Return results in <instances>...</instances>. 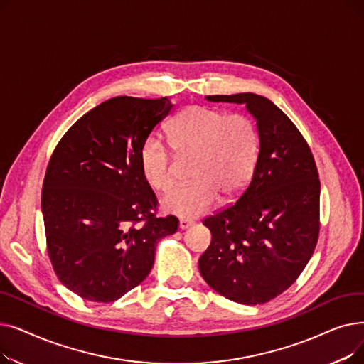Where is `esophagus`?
Returning <instances> with one entry per match:
<instances>
[{"mask_svg": "<svg viewBox=\"0 0 364 364\" xmlns=\"http://www.w3.org/2000/svg\"><path fill=\"white\" fill-rule=\"evenodd\" d=\"M178 225H180L181 230H186V228H188L190 225H193V221L192 220H187V218H181Z\"/></svg>", "mask_w": 364, "mask_h": 364, "instance_id": "esophagus-1", "label": "esophagus"}]
</instances>
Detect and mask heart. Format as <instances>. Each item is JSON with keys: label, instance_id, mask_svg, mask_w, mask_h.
I'll use <instances>...</instances> for the list:
<instances>
[{"label": "heart", "instance_id": "b5f03b06", "mask_svg": "<svg viewBox=\"0 0 364 364\" xmlns=\"http://www.w3.org/2000/svg\"><path fill=\"white\" fill-rule=\"evenodd\" d=\"M169 146L178 156L195 155L190 166L193 181L172 187L162 198L164 211L196 218L224 199L239 195L257 168L261 140L255 122L242 113L227 114L208 106H190L168 128ZM144 180L165 190L174 180V159L158 132L144 139L140 153Z\"/></svg>", "mask_w": 364, "mask_h": 364}]
</instances>
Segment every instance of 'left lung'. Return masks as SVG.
Here are the masks:
<instances>
[{
	"instance_id": "8db88e82",
	"label": "left lung",
	"mask_w": 364,
	"mask_h": 364,
	"mask_svg": "<svg viewBox=\"0 0 364 364\" xmlns=\"http://www.w3.org/2000/svg\"><path fill=\"white\" fill-rule=\"evenodd\" d=\"M206 100L245 105L257 121L261 149L237 202L203 220L213 240L199 258V270L227 299L269 302L294 284L317 245V166L302 134L267 97L239 92Z\"/></svg>"
}]
</instances>
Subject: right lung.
Instances as JSON below:
<instances>
[{"label": "right lung", "mask_w": 364, "mask_h": 364, "mask_svg": "<svg viewBox=\"0 0 364 364\" xmlns=\"http://www.w3.org/2000/svg\"><path fill=\"white\" fill-rule=\"evenodd\" d=\"M172 105L169 99L113 97L76 121L55 146L41 209L54 273L69 291L113 302L150 273L156 245L178 218H158V199L139 153Z\"/></svg>", "instance_id": "obj_1"}]
</instances>
